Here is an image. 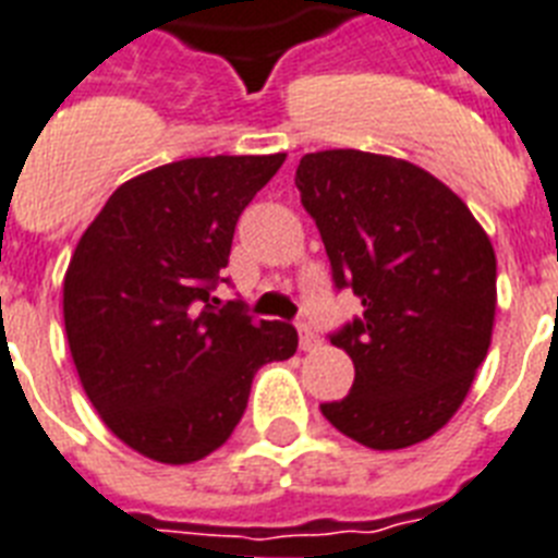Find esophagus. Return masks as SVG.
<instances>
[{
	"mask_svg": "<svg viewBox=\"0 0 558 558\" xmlns=\"http://www.w3.org/2000/svg\"><path fill=\"white\" fill-rule=\"evenodd\" d=\"M316 345H319V337L311 331V325L300 323V349L302 351H314Z\"/></svg>",
	"mask_w": 558,
	"mask_h": 558,
	"instance_id": "esophagus-1",
	"label": "esophagus"
}]
</instances>
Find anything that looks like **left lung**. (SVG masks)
<instances>
[{
  "label": "left lung",
  "mask_w": 558,
  "mask_h": 558,
  "mask_svg": "<svg viewBox=\"0 0 558 558\" xmlns=\"http://www.w3.org/2000/svg\"><path fill=\"white\" fill-rule=\"evenodd\" d=\"M333 288L363 314L328 340L354 386L323 403L333 429L368 449L421 444L458 412L496 319V253L470 207L426 169L360 149L311 153L296 167Z\"/></svg>",
  "instance_id": "1"
}]
</instances>
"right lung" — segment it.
<instances>
[{"label":"right lung","instance_id":"obj_1","mask_svg":"<svg viewBox=\"0 0 558 558\" xmlns=\"http://www.w3.org/2000/svg\"><path fill=\"white\" fill-rule=\"evenodd\" d=\"M284 155H216L118 186L88 225L62 282L80 383L126 447L160 463L216 452L242 421L253 374L293 356L288 323L213 296L235 221Z\"/></svg>","mask_w":558,"mask_h":558}]
</instances>
